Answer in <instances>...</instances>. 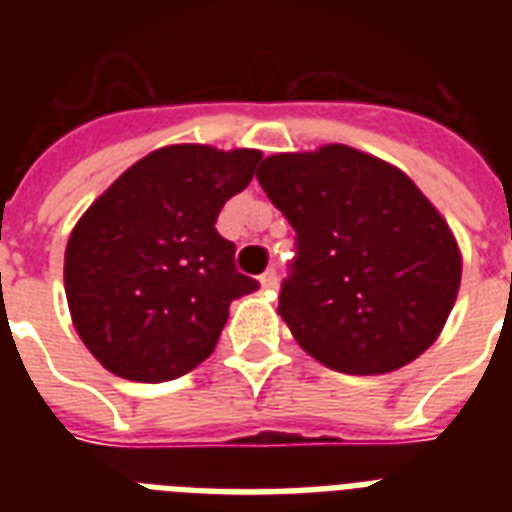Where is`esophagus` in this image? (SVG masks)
Returning a JSON list of instances; mask_svg holds the SVG:
<instances>
[{
    "instance_id": "obj_1",
    "label": "esophagus",
    "mask_w": 512,
    "mask_h": 512,
    "mask_svg": "<svg viewBox=\"0 0 512 512\" xmlns=\"http://www.w3.org/2000/svg\"><path fill=\"white\" fill-rule=\"evenodd\" d=\"M260 284H263V289L273 292V289L279 287V276H276V271H265L263 276H260Z\"/></svg>"
}]
</instances>
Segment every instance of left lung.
<instances>
[{
	"mask_svg": "<svg viewBox=\"0 0 512 512\" xmlns=\"http://www.w3.org/2000/svg\"><path fill=\"white\" fill-rule=\"evenodd\" d=\"M257 180L295 228L279 313L305 353L382 374L436 340L460 289L457 241L401 170L348 146L268 156Z\"/></svg>",
	"mask_w": 512,
	"mask_h": 512,
	"instance_id": "8db88e82",
	"label": "left lung"
}]
</instances>
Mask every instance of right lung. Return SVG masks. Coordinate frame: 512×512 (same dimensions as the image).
<instances>
[{"label": "right lung", "mask_w": 512, "mask_h": 512, "mask_svg": "<svg viewBox=\"0 0 512 512\" xmlns=\"http://www.w3.org/2000/svg\"><path fill=\"white\" fill-rule=\"evenodd\" d=\"M260 151L159 148L132 164L76 223L66 297L90 353L132 382L177 380L215 350L228 305L260 284L236 271L220 209Z\"/></svg>", "instance_id": "obj_1"}]
</instances>
